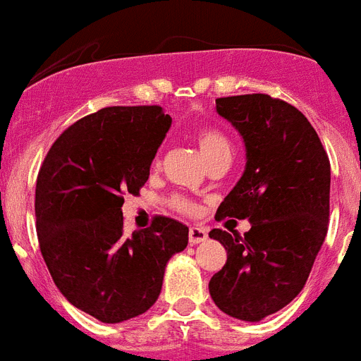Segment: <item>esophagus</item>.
I'll return each instance as SVG.
<instances>
[{
	"label": "esophagus",
	"mask_w": 361,
	"mask_h": 361,
	"mask_svg": "<svg viewBox=\"0 0 361 361\" xmlns=\"http://www.w3.org/2000/svg\"><path fill=\"white\" fill-rule=\"evenodd\" d=\"M188 239H190V245H199V243H204L208 239V230L201 226H192L190 232H188Z\"/></svg>",
	"instance_id": "1"
}]
</instances>
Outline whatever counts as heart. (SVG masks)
<instances>
[{
	"label": "heart",
	"mask_w": 361,
	"mask_h": 361,
	"mask_svg": "<svg viewBox=\"0 0 361 361\" xmlns=\"http://www.w3.org/2000/svg\"><path fill=\"white\" fill-rule=\"evenodd\" d=\"M195 142L208 164L221 159V157H232V147H230L228 138L221 131H217V129H199L195 135ZM173 206L178 212H183V214H193L195 212V206L188 199H184V197H175Z\"/></svg>",
	"instance_id": "heart-1"
}]
</instances>
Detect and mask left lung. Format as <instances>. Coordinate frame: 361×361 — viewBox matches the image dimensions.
<instances>
[{
	"instance_id": "left-lung-1",
	"label": "left lung",
	"mask_w": 361,
	"mask_h": 361,
	"mask_svg": "<svg viewBox=\"0 0 361 361\" xmlns=\"http://www.w3.org/2000/svg\"><path fill=\"white\" fill-rule=\"evenodd\" d=\"M243 137L246 166L215 219H248L241 237L214 228L226 264L210 279L219 309L261 322L303 290L329 228L331 162L316 129L294 106L269 94L215 100Z\"/></svg>"
}]
</instances>
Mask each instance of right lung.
Returning a JSON list of instances; mask_svg holds the SVG:
<instances>
[{
  "mask_svg": "<svg viewBox=\"0 0 361 361\" xmlns=\"http://www.w3.org/2000/svg\"><path fill=\"white\" fill-rule=\"evenodd\" d=\"M171 126L159 106L104 107L52 144L36 180V232L52 281L71 305L102 323L144 314L162 288L188 226L155 217L124 233L126 193L137 195Z\"/></svg>",
  "mask_w": 361,
  "mask_h": 361,
  "instance_id": "right-lung-1",
  "label": "right lung"
}]
</instances>
